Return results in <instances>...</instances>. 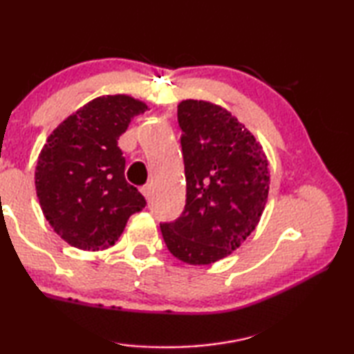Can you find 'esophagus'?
I'll return each instance as SVG.
<instances>
[{"label":"esophagus","instance_id":"obj_1","mask_svg":"<svg viewBox=\"0 0 354 354\" xmlns=\"http://www.w3.org/2000/svg\"><path fill=\"white\" fill-rule=\"evenodd\" d=\"M140 192H142V194H143V196H145V198L147 200H149V198H151V185H143V187L140 189Z\"/></svg>","mask_w":354,"mask_h":354}]
</instances>
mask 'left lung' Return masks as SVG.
I'll return each mask as SVG.
<instances>
[{"label":"left lung","mask_w":354,"mask_h":354,"mask_svg":"<svg viewBox=\"0 0 354 354\" xmlns=\"http://www.w3.org/2000/svg\"><path fill=\"white\" fill-rule=\"evenodd\" d=\"M185 206L160 223L170 253L190 266L231 254L254 231L268 196L267 158L254 136L223 107L185 100L178 106Z\"/></svg>","instance_id":"left-lung-1"}]
</instances>
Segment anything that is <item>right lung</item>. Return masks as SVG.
<instances>
[{"label": "right lung", "mask_w": 354, "mask_h": 354, "mask_svg": "<svg viewBox=\"0 0 354 354\" xmlns=\"http://www.w3.org/2000/svg\"><path fill=\"white\" fill-rule=\"evenodd\" d=\"M147 104L127 95L95 98L53 131L35 167L45 218L71 247H112L131 215L147 206L124 179L118 139Z\"/></svg>", "instance_id": "obj_1"}]
</instances>
